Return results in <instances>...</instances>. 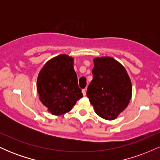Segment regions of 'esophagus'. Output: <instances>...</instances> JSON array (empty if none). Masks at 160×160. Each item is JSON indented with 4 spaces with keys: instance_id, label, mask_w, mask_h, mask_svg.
<instances>
[{
    "instance_id": "esophagus-1",
    "label": "esophagus",
    "mask_w": 160,
    "mask_h": 160,
    "mask_svg": "<svg viewBox=\"0 0 160 160\" xmlns=\"http://www.w3.org/2000/svg\"><path fill=\"white\" fill-rule=\"evenodd\" d=\"M82 95H84V96H86V89H82Z\"/></svg>"
}]
</instances>
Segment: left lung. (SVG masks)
<instances>
[{"label":"left lung","mask_w":160,"mask_h":160,"mask_svg":"<svg viewBox=\"0 0 160 160\" xmlns=\"http://www.w3.org/2000/svg\"><path fill=\"white\" fill-rule=\"evenodd\" d=\"M93 62V78L86 95L99 117L113 120L126 109L131 100V80L125 68L113 58L98 57Z\"/></svg>","instance_id":"1"}]
</instances>
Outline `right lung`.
I'll return each mask as SVG.
<instances>
[{"label":"right lung","instance_id":"right-lung-1","mask_svg":"<svg viewBox=\"0 0 160 160\" xmlns=\"http://www.w3.org/2000/svg\"><path fill=\"white\" fill-rule=\"evenodd\" d=\"M74 58L59 55L49 60L40 70L37 81L39 98L52 115L72 109L82 97L74 69Z\"/></svg>","mask_w":160,"mask_h":160}]
</instances>
